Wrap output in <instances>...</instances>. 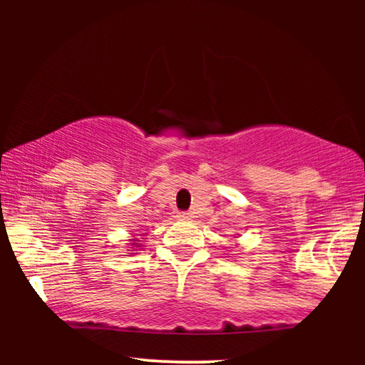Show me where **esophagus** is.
<instances>
[{
  "label": "esophagus",
  "mask_w": 365,
  "mask_h": 365,
  "mask_svg": "<svg viewBox=\"0 0 365 365\" xmlns=\"http://www.w3.org/2000/svg\"><path fill=\"white\" fill-rule=\"evenodd\" d=\"M178 217H181V219H191L192 217V214L191 212H187V211H182V212H179V216Z\"/></svg>",
  "instance_id": "34e87169"
}]
</instances>
